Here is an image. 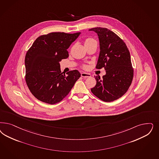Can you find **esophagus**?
<instances>
[{
	"mask_svg": "<svg viewBox=\"0 0 159 159\" xmlns=\"http://www.w3.org/2000/svg\"><path fill=\"white\" fill-rule=\"evenodd\" d=\"M81 77H84V78H88V77H91V74H88L86 72H82L81 73Z\"/></svg>",
	"mask_w": 159,
	"mask_h": 159,
	"instance_id": "obj_1",
	"label": "esophagus"
}]
</instances>
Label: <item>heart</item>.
<instances>
[{"mask_svg": "<svg viewBox=\"0 0 159 159\" xmlns=\"http://www.w3.org/2000/svg\"><path fill=\"white\" fill-rule=\"evenodd\" d=\"M97 43V41H96V40H95L93 39H92V38H88L84 41V44L85 46V45L92 44V43Z\"/></svg>", "mask_w": 159, "mask_h": 159, "instance_id": "obj_1", "label": "heart"}]
</instances>
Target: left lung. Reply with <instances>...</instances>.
Here are the masks:
<instances>
[{
    "instance_id": "obj_1",
    "label": "left lung",
    "mask_w": 159,
    "mask_h": 159,
    "mask_svg": "<svg viewBox=\"0 0 159 159\" xmlns=\"http://www.w3.org/2000/svg\"><path fill=\"white\" fill-rule=\"evenodd\" d=\"M98 34L100 52L96 68L102 67L106 74L101 79L95 76L97 84L91 92L105 102H112L122 97L131 85L133 70L130 52L124 41L106 28L89 29Z\"/></svg>"
}]
</instances>
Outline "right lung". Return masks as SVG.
<instances>
[{
	"label": "right lung",
	"mask_w": 159,
	"mask_h": 159,
	"mask_svg": "<svg viewBox=\"0 0 159 159\" xmlns=\"http://www.w3.org/2000/svg\"><path fill=\"white\" fill-rule=\"evenodd\" d=\"M80 34L55 32L40 36L27 52L26 84L37 99L51 105L60 102L81 77L76 70L68 72L66 76L60 64L68 57L67 49Z\"/></svg>",
	"instance_id": "1"
}]
</instances>
